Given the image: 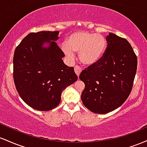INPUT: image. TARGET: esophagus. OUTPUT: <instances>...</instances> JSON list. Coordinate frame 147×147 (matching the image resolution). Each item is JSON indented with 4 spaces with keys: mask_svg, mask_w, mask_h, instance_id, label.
<instances>
[{
    "mask_svg": "<svg viewBox=\"0 0 147 147\" xmlns=\"http://www.w3.org/2000/svg\"><path fill=\"white\" fill-rule=\"evenodd\" d=\"M82 69L81 67L78 66V65H76V66L75 67V73L77 74V77H79V75L81 74V72H82Z\"/></svg>",
    "mask_w": 147,
    "mask_h": 147,
    "instance_id": "34e87169",
    "label": "esophagus"
}]
</instances>
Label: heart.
Here are the masks:
<instances>
[{"label":"heart","mask_w":147,"mask_h":147,"mask_svg":"<svg viewBox=\"0 0 147 147\" xmlns=\"http://www.w3.org/2000/svg\"><path fill=\"white\" fill-rule=\"evenodd\" d=\"M107 42L101 34L86 31L75 32L61 44V50L69 59L79 52V59L84 65H93L99 61L105 54Z\"/></svg>","instance_id":"1"}]
</instances>
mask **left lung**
<instances>
[{
    "label": "left lung",
    "mask_w": 147,
    "mask_h": 147,
    "mask_svg": "<svg viewBox=\"0 0 147 147\" xmlns=\"http://www.w3.org/2000/svg\"><path fill=\"white\" fill-rule=\"evenodd\" d=\"M102 59L84 70L79 79L85 84L81 98L92 113L106 114L126 100L133 87L138 59L129 41L109 33Z\"/></svg>",
    "instance_id": "left-lung-1"
}]
</instances>
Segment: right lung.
<instances>
[{"instance_id":"right-lung-1","label":"right lung","mask_w":147,"mask_h":147,"mask_svg":"<svg viewBox=\"0 0 147 147\" xmlns=\"http://www.w3.org/2000/svg\"><path fill=\"white\" fill-rule=\"evenodd\" d=\"M59 31L30 33L14 51V81L24 102L34 109L47 111L59 104L62 92L77 80L73 67L56 42Z\"/></svg>"}]
</instances>
